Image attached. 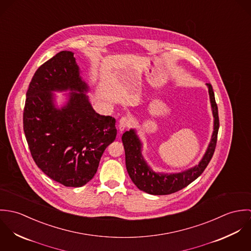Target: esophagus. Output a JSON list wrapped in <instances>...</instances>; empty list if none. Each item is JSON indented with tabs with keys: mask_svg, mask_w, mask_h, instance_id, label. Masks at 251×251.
<instances>
[{
	"mask_svg": "<svg viewBox=\"0 0 251 251\" xmlns=\"http://www.w3.org/2000/svg\"><path fill=\"white\" fill-rule=\"evenodd\" d=\"M131 125V120L127 117H122L119 121V129L121 132H123L126 128H127Z\"/></svg>",
	"mask_w": 251,
	"mask_h": 251,
	"instance_id": "esophagus-1",
	"label": "esophagus"
}]
</instances>
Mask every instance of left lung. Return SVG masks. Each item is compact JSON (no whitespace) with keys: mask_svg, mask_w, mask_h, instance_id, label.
<instances>
[{"mask_svg":"<svg viewBox=\"0 0 251 251\" xmlns=\"http://www.w3.org/2000/svg\"><path fill=\"white\" fill-rule=\"evenodd\" d=\"M207 87L209 89L214 117V131L206 152L197 165L179 173L168 174L155 172L144 158L142 154L143 143L138 137L136 130L131 128L123 134L122 141L125 148L126 170L133 183L140 190L152 195H167L177 192L197 179L208 166L215 152L219 120L213 87L211 84H207Z\"/></svg>","mask_w":251,"mask_h":251,"instance_id":"obj_1","label":"left lung"}]
</instances>
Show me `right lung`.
Wrapping results in <instances>:
<instances>
[{
	"instance_id": "right-lung-1",
	"label": "right lung",
	"mask_w": 251,
	"mask_h": 251,
	"mask_svg": "<svg viewBox=\"0 0 251 251\" xmlns=\"http://www.w3.org/2000/svg\"><path fill=\"white\" fill-rule=\"evenodd\" d=\"M73 55L61 51L37 69L26 94L23 126L37 167L65 186L80 187L96 175L117 129L113 117L92 107ZM54 91L70 92L62 108Z\"/></svg>"
}]
</instances>
